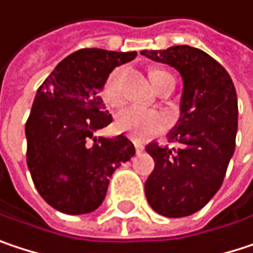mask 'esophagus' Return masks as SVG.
<instances>
[{
  "label": "esophagus",
  "instance_id": "1",
  "mask_svg": "<svg viewBox=\"0 0 253 253\" xmlns=\"http://www.w3.org/2000/svg\"><path fill=\"white\" fill-rule=\"evenodd\" d=\"M142 150H144V147H142L141 144H138V142H135V151H137V153L140 154V153H141Z\"/></svg>",
  "mask_w": 253,
  "mask_h": 253
}]
</instances>
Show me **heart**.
<instances>
[{
    "label": "heart",
    "mask_w": 253,
    "mask_h": 253,
    "mask_svg": "<svg viewBox=\"0 0 253 253\" xmlns=\"http://www.w3.org/2000/svg\"><path fill=\"white\" fill-rule=\"evenodd\" d=\"M172 77L169 73L156 70L150 74L151 83L156 88L163 83V80ZM122 81H124V70L116 68L113 70L103 84L102 97L106 105L119 106L124 102V91H122ZM168 119L160 112L145 109L141 106H128L118 113L116 116V128L122 132H126L135 138H147L156 132L166 129Z\"/></svg>",
    "instance_id": "heart-1"
}]
</instances>
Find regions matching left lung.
Returning a JSON list of instances; mask_svg holds the SVG:
<instances>
[{
    "instance_id": "obj_1",
    "label": "left lung",
    "mask_w": 253,
    "mask_h": 253,
    "mask_svg": "<svg viewBox=\"0 0 253 253\" xmlns=\"http://www.w3.org/2000/svg\"><path fill=\"white\" fill-rule=\"evenodd\" d=\"M141 53L173 67L183 81L180 116L168 134L177 147H145L154 160L145 197L165 217H186L206 206L223 183L236 142V88L229 73L198 47L179 45Z\"/></svg>"
}]
</instances>
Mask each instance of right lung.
Instances as JSON below:
<instances>
[{"instance_id":"obj_1","label":"right lung","mask_w":253,"mask_h":253,"mask_svg":"<svg viewBox=\"0 0 253 253\" xmlns=\"http://www.w3.org/2000/svg\"><path fill=\"white\" fill-rule=\"evenodd\" d=\"M137 52L80 49L62 59L38 88L26 122L27 166L41 197L65 214L103 203L113 172L134 154L125 135L96 137L112 116L99 93L112 71Z\"/></svg>"}]
</instances>
